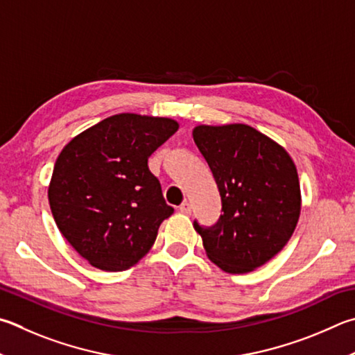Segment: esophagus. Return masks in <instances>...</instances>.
Listing matches in <instances>:
<instances>
[{
  "label": "esophagus",
  "mask_w": 355,
  "mask_h": 355,
  "mask_svg": "<svg viewBox=\"0 0 355 355\" xmlns=\"http://www.w3.org/2000/svg\"><path fill=\"white\" fill-rule=\"evenodd\" d=\"M180 212H182V214H184V216H191V212H192L191 203L189 202H183L182 205H180Z\"/></svg>",
  "instance_id": "34e87169"
}]
</instances>
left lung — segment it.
Segmentation results:
<instances>
[{"label": "left lung", "mask_w": 355, "mask_h": 355, "mask_svg": "<svg viewBox=\"0 0 355 355\" xmlns=\"http://www.w3.org/2000/svg\"><path fill=\"white\" fill-rule=\"evenodd\" d=\"M192 137L222 200L218 220L212 227L194 220V228L223 272H251L284 248L298 223L295 163L281 146L245 124L198 125Z\"/></svg>", "instance_id": "obj_1"}]
</instances>
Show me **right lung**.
<instances>
[{
  "mask_svg": "<svg viewBox=\"0 0 355 355\" xmlns=\"http://www.w3.org/2000/svg\"><path fill=\"white\" fill-rule=\"evenodd\" d=\"M178 130L169 118L114 114L77 135L55 161L48 189L57 228L105 272L135 266L173 208L147 159Z\"/></svg>",
  "mask_w": 355,
  "mask_h": 355,
  "instance_id": "1",
  "label": "right lung"
}]
</instances>
